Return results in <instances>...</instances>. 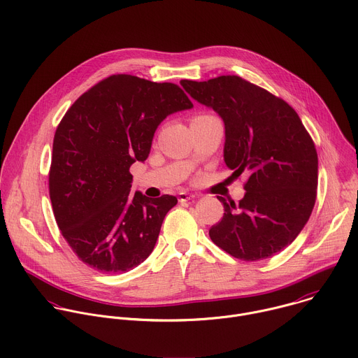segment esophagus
<instances>
[{
    "instance_id": "obj_1",
    "label": "esophagus",
    "mask_w": 358,
    "mask_h": 358,
    "mask_svg": "<svg viewBox=\"0 0 358 358\" xmlns=\"http://www.w3.org/2000/svg\"><path fill=\"white\" fill-rule=\"evenodd\" d=\"M194 198H195L194 194H187V192H180L178 194L180 202H185V201H189V199H194Z\"/></svg>"
}]
</instances>
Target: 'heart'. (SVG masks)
Returning <instances> with one entry per match:
<instances>
[{"instance_id": "1", "label": "heart", "mask_w": 358, "mask_h": 358, "mask_svg": "<svg viewBox=\"0 0 358 358\" xmlns=\"http://www.w3.org/2000/svg\"><path fill=\"white\" fill-rule=\"evenodd\" d=\"M205 117H213V116H210V115H198L194 119H205Z\"/></svg>"}]
</instances>
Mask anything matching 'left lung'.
<instances>
[{"mask_svg": "<svg viewBox=\"0 0 358 358\" xmlns=\"http://www.w3.org/2000/svg\"><path fill=\"white\" fill-rule=\"evenodd\" d=\"M180 84L223 121L231 176H249L239 203L217 196L224 213L209 230L212 242L246 262L274 256L296 239L315 205L317 153L309 134L285 101L237 76Z\"/></svg>", "mask_w": 358, "mask_h": 358, "instance_id": "8db88e82", "label": "left lung"}]
</instances>
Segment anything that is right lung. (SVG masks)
I'll return each mask as SVG.
<instances>
[{
	"mask_svg": "<svg viewBox=\"0 0 358 358\" xmlns=\"http://www.w3.org/2000/svg\"><path fill=\"white\" fill-rule=\"evenodd\" d=\"M192 102L171 83L110 76L84 92L56 129L49 192L59 229L78 259L127 273L153 252L177 198L132 196L135 162L149 157L156 129Z\"/></svg>",
	"mask_w": 358,
	"mask_h": 358,
	"instance_id": "obj_1",
	"label": "right lung"
}]
</instances>
